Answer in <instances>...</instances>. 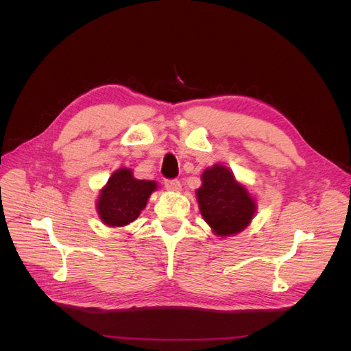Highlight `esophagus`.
<instances>
[{"label": "esophagus", "mask_w": 351, "mask_h": 351, "mask_svg": "<svg viewBox=\"0 0 351 351\" xmlns=\"http://www.w3.org/2000/svg\"><path fill=\"white\" fill-rule=\"evenodd\" d=\"M164 184L168 190H173V192H178V190L182 189V184H180L177 178H169V180L167 178V180H164Z\"/></svg>", "instance_id": "obj_1"}]
</instances>
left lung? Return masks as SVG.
Here are the masks:
<instances>
[{"mask_svg":"<svg viewBox=\"0 0 351 351\" xmlns=\"http://www.w3.org/2000/svg\"><path fill=\"white\" fill-rule=\"evenodd\" d=\"M196 196L202 217L221 237L246 228L256 210L247 189L239 184L230 169L222 165L205 169Z\"/></svg>","mask_w":351,"mask_h":351,"instance_id":"obj_1","label":"left lung"}]
</instances>
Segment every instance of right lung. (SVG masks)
<instances>
[{"instance_id": "add662e5", "label": "right lung", "mask_w": 351, "mask_h": 351, "mask_svg": "<svg viewBox=\"0 0 351 351\" xmlns=\"http://www.w3.org/2000/svg\"><path fill=\"white\" fill-rule=\"evenodd\" d=\"M155 189V182L134 178L132 169H119L110 177L107 186L101 190L98 199L99 218L104 224L110 227H124L130 224L139 217Z\"/></svg>"}]
</instances>
